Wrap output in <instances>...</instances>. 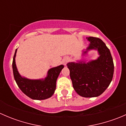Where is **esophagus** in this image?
<instances>
[{"instance_id": "34e87169", "label": "esophagus", "mask_w": 126, "mask_h": 126, "mask_svg": "<svg viewBox=\"0 0 126 126\" xmlns=\"http://www.w3.org/2000/svg\"><path fill=\"white\" fill-rule=\"evenodd\" d=\"M68 62V59H65L64 61H63V63H64V64H66Z\"/></svg>"}]
</instances>
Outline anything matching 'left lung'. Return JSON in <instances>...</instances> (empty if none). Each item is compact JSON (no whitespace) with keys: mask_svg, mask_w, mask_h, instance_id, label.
<instances>
[{"mask_svg":"<svg viewBox=\"0 0 126 126\" xmlns=\"http://www.w3.org/2000/svg\"><path fill=\"white\" fill-rule=\"evenodd\" d=\"M90 42L87 50L97 49L99 57L87 63H69L72 86L77 94L82 97H93L100 96L112 80L114 64L109 48L101 39L87 37Z\"/></svg>","mask_w":126,"mask_h":126,"instance_id":"1","label":"left lung"}]
</instances>
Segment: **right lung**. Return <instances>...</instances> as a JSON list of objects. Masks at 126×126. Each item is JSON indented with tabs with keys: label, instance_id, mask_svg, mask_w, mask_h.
I'll list each match as a JSON object with an SVG mask.
<instances>
[{
	"label": "right lung",
	"instance_id": "obj_1",
	"mask_svg": "<svg viewBox=\"0 0 126 126\" xmlns=\"http://www.w3.org/2000/svg\"><path fill=\"white\" fill-rule=\"evenodd\" d=\"M16 49L13 60V71L15 80L17 86L25 95L32 99L43 100L51 97L56 88V81L63 65H60L51 68L48 71V74L44 80H30L23 78L19 74L15 63Z\"/></svg>",
	"mask_w": 126,
	"mask_h": 126
}]
</instances>
